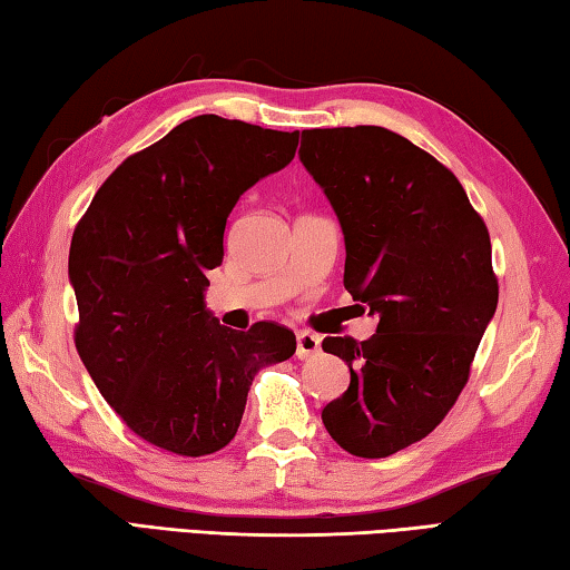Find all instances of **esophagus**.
Wrapping results in <instances>:
<instances>
[{
  "label": "esophagus",
  "instance_id": "obj_1",
  "mask_svg": "<svg viewBox=\"0 0 570 570\" xmlns=\"http://www.w3.org/2000/svg\"><path fill=\"white\" fill-rule=\"evenodd\" d=\"M320 352V337L313 332H297V360H307Z\"/></svg>",
  "mask_w": 570,
  "mask_h": 570
}]
</instances>
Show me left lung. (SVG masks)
Instances as JSON below:
<instances>
[{"instance_id":"left-lung-1","label":"left lung","mask_w":570,"mask_h":570,"mask_svg":"<svg viewBox=\"0 0 570 570\" xmlns=\"http://www.w3.org/2000/svg\"><path fill=\"white\" fill-rule=\"evenodd\" d=\"M299 160L345 235V287L377 315L370 340L325 337L350 367L322 410L345 452L382 459L452 410L497 313L491 240L452 170L382 126L303 131Z\"/></svg>"}]
</instances>
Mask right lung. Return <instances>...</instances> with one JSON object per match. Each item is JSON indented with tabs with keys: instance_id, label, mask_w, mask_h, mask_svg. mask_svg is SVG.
I'll use <instances>...</instances> for the list:
<instances>
[{
	"instance_id": "add662e5",
	"label": "right lung",
	"mask_w": 570,
	"mask_h": 570,
	"mask_svg": "<svg viewBox=\"0 0 570 570\" xmlns=\"http://www.w3.org/2000/svg\"><path fill=\"white\" fill-rule=\"evenodd\" d=\"M299 131L203 114L128 156L96 190L71 238L77 350L134 434L180 456L238 432L255 374L295 354L275 322L223 327L206 273L223 263L230 210L295 158Z\"/></svg>"
}]
</instances>
